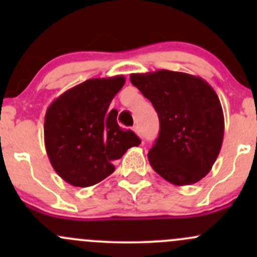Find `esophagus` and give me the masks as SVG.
Returning a JSON list of instances; mask_svg holds the SVG:
<instances>
[{
  "label": "esophagus",
  "instance_id": "34e87169",
  "mask_svg": "<svg viewBox=\"0 0 257 257\" xmlns=\"http://www.w3.org/2000/svg\"><path fill=\"white\" fill-rule=\"evenodd\" d=\"M133 131L136 132V133H137V136L142 137V131H141V128H139L138 125H134V126H133Z\"/></svg>",
  "mask_w": 257,
  "mask_h": 257
}]
</instances>
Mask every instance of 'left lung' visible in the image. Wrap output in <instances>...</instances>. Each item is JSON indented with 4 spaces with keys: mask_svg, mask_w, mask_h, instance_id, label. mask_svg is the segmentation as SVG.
Returning <instances> with one entry per match:
<instances>
[{
    "mask_svg": "<svg viewBox=\"0 0 257 257\" xmlns=\"http://www.w3.org/2000/svg\"><path fill=\"white\" fill-rule=\"evenodd\" d=\"M131 82L159 116V136L148 153L152 168L174 185L198 183L211 170L224 139L215 90L200 77L167 69L131 74Z\"/></svg>",
    "mask_w": 257,
    "mask_h": 257,
    "instance_id": "1",
    "label": "left lung"
}]
</instances>
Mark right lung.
Segmentation results:
<instances>
[{
  "label": "right lung",
  "instance_id": "1",
  "mask_svg": "<svg viewBox=\"0 0 257 257\" xmlns=\"http://www.w3.org/2000/svg\"><path fill=\"white\" fill-rule=\"evenodd\" d=\"M123 76L93 78L71 88L51 103L45 116V144L52 167L64 181L87 188L109 177L120 159L141 139L108 112Z\"/></svg>",
  "mask_w": 257,
  "mask_h": 257
}]
</instances>
